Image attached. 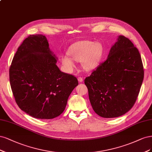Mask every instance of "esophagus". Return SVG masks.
<instances>
[{
	"label": "esophagus",
	"instance_id": "esophagus-1",
	"mask_svg": "<svg viewBox=\"0 0 152 152\" xmlns=\"http://www.w3.org/2000/svg\"><path fill=\"white\" fill-rule=\"evenodd\" d=\"M77 80H78V81L80 82V83L83 82V77H77Z\"/></svg>",
	"mask_w": 152,
	"mask_h": 152
}]
</instances>
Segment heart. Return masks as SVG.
Instances as JSON below:
<instances>
[{"mask_svg":"<svg viewBox=\"0 0 152 152\" xmlns=\"http://www.w3.org/2000/svg\"><path fill=\"white\" fill-rule=\"evenodd\" d=\"M104 47L100 42L81 40L72 44L67 51L68 55L62 57V63L67 72L75 67V60L81 61L83 69H94L100 64L104 56Z\"/></svg>","mask_w":152,"mask_h":152,"instance_id":"1","label":"heart"}]
</instances>
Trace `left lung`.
<instances>
[{"label":"left lung","mask_w":152,"mask_h":152,"mask_svg":"<svg viewBox=\"0 0 152 152\" xmlns=\"http://www.w3.org/2000/svg\"><path fill=\"white\" fill-rule=\"evenodd\" d=\"M143 77L138 48L128 38L119 36L107 60L85 80L93 109L104 118L124 115L134 105Z\"/></svg>","instance_id":"8db88e82"}]
</instances>
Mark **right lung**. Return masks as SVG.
<instances>
[{"mask_svg":"<svg viewBox=\"0 0 152 152\" xmlns=\"http://www.w3.org/2000/svg\"><path fill=\"white\" fill-rule=\"evenodd\" d=\"M57 60L43 35L26 38L13 57L9 69L13 95L19 108L34 118L61 115L78 85L76 77L60 71Z\"/></svg>","mask_w":152,"mask_h":152,"instance_id":"1","label":"right lung"}]
</instances>
